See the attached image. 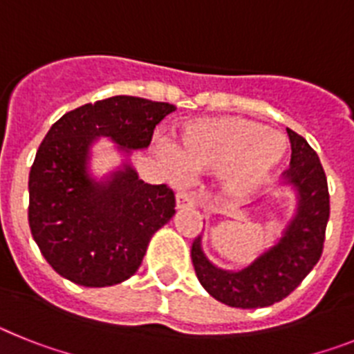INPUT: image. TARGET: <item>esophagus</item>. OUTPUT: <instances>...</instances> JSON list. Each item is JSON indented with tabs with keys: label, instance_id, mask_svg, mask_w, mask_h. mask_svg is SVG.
<instances>
[{
	"label": "esophagus",
	"instance_id": "esophagus-1",
	"mask_svg": "<svg viewBox=\"0 0 354 354\" xmlns=\"http://www.w3.org/2000/svg\"><path fill=\"white\" fill-rule=\"evenodd\" d=\"M175 200H177V209H189L196 205V198L193 196V193L189 192H177L175 195Z\"/></svg>",
	"mask_w": 354,
	"mask_h": 354
}]
</instances>
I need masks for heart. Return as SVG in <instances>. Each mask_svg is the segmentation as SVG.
I'll return each instance as SVG.
<instances>
[{
  "instance_id": "obj_1",
  "label": "heart",
  "mask_w": 354,
  "mask_h": 354,
  "mask_svg": "<svg viewBox=\"0 0 354 354\" xmlns=\"http://www.w3.org/2000/svg\"><path fill=\"white\" fill-rule=\"evenodd\" d=\"M162 154L175 171L221 168V192L241 198L273 175L286 154V142L248 118H202L187 122L177 147L167 145Z\"/></svg>"
}]
</instances>
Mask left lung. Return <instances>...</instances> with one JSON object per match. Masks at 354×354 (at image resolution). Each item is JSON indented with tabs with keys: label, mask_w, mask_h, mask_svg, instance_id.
<instances>
[{
	"label": "left lung",
	"mask_w": 354,
	"mask_h": 354,
	"mask_svg": "<svg viewBox=\"0 0 354 354\" xmlns=\"http://www.w3.org/2000/svg\"><path fill=\"white\" fill-rule=\"evenodd\" d=\"M290 140V168L287 180L296 186L298 209L277 245L248 268L225 271L212 266L202 252L200 239L192 245L196 278L212 298L236 308H261L287 298L321 259L324 248L330 193L326 174L315 150L303 136L287 129Z\"/></svg>",
	"instance_id": "obj_1"
}]
</instances>
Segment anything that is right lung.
<instances>
[{
	"instance_id": "right-lung-1",
	"label": "right lung",
	"mask_w": 354,
	"mask_h": 354,
	"mask_svg": "<svg viewBox=\"0 0 354 354\" xmlns=\"http://www.w3.org/2000/svg\"><path fill=\"white\" fill-rule=\"evenodd\" d=\"M174 104L115 95L56 120L31 165L28 221L53 270L84 287L115 286L136 273L156 230L175 214L167 184H147L124 165L106 183L86 171L90 145L108 136L120 149H145Z\"/></svg>"
}]
</instances>
